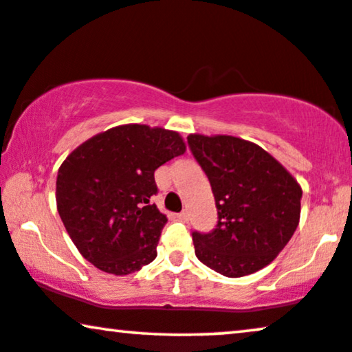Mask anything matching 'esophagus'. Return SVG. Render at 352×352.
Segmentation results:
<instances>
[{"label":"esophagus","mask_w":352,"mask_h":352,"mask_svg":"<svg viewBox=\"0 0 352 352\" xmlns=\"http://www.w3.org/2000/svg\"><path fill=\"white\" fill-rule=\"evenodd\" d=\"M177 217H179L180 220H184V222H186V220H188V210H182Z\"/></svg>","instance_id":"1"}]
</instances>
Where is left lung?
Masks as SVG:
<instances>
[{"mask_svg": "<svg viewBox=\"0 0 352 352\" xmlns=\"http://www.w3.org/2000/svg\"><path fill=\"white\" fill-rule=\"evenodd\" d=\"M188 144L208 175L219 219L212 232H193L196 257L230 278L269 265L296 230L301 186L256 143L193 133Z\"/></svg>", "mask_w": 352, "mask_h": 352, "instance_id": "left-lung-1", "label": "left lung"}]
</instances>
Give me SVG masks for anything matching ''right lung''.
<instances>
[{"mask_svg": "<svg viewBox=\"0 0 352 352\" xmlns=\"http://www.w3.org/2000/svg\"><path fill=\"white\" fill-rule=\"evenodd\" d=\"M185 149L177 132L127 124L95 135L65 157L56 180L58 212L88 262L129 275L156 259L167 217L151 204L154 170Z\"/></svg>", "mask_w": 352, "mask_h": 352, "instance_id": "1", "label": "right lung"}]
</instances>
